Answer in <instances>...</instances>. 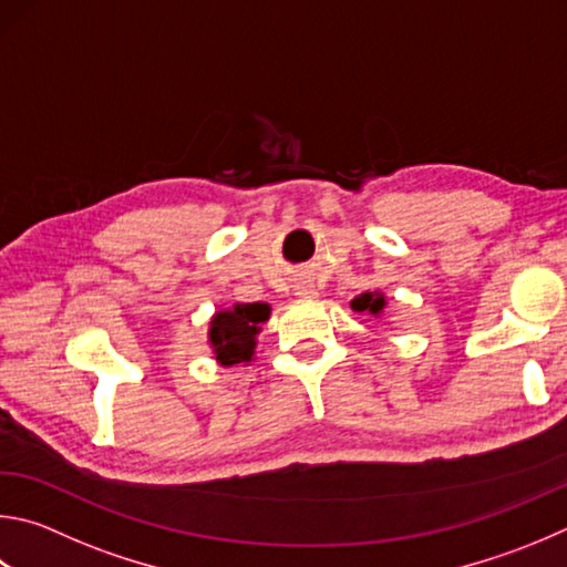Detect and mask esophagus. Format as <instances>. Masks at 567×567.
I'll return each instance as SVG.
<instances>
[{
    "instance_id": "1",
    "label": "esophagus",
    "mask_w": 567,
    "mask_h": 567,
    "mask_svg": "<svg viewBox=\"0 0 567 567\" xmlns=\"http://www.w3.org/2000/svg\"><path fill=\"white\" fill-rule=\"evenodd\" d=\"M297 295H300V297H312L315 292L310 290V287H300V290H297Z\"/></svg>"
}]
</instances>
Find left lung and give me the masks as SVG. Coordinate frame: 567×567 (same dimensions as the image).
Listing matches in <instances>:
<instances>
[{"label":"left lung","instance_id":"1","mask_svg":"<svg viewBox=\"0 0 567 567\" xmlns=\"http://www.w3.org/2000/svg\"><path fill=\"white\" fill-rule=\"evenodd\" d=\"M349 307H352L354 312L379 317L386 307V297L382 292H362L359 297H354L352 302H349Z\"/></svg>","mask_w":567,"mask_h":567}]
</instances>
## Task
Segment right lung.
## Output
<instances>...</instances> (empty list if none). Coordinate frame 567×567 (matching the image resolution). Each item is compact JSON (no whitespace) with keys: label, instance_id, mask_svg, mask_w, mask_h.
Wrapping results in <instances>:
<instances>
[{"label":"right lung","instance_id":"obj_1","mask_svg":"<svg viewBox=\"0 0 567 567\" xmlns=\"http://www.w3.org/2000/svg\"><path fill=\"white\" fill-rule=\"evenodd\" d=\"M270 319V305L248 302L215 312L208 329L213 354L223 367L248 364L255 354L260 324Z\"/></svg>","mask_w":567,"mask_h":567}]
</instances>
